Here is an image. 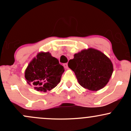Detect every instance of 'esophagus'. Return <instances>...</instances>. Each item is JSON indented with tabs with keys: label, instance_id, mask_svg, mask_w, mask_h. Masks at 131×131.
I'll return each instance as SVG.
<instances>
[{
	"label": "esophagus",
	"instance_id": "1",
	"mask_svg": "<svg viewBox=\"0 0 131 131\" xmlns=\"http://www.w3.org/2000/svg\"><path fill=\"white\" fill-rule=\"evenodd\" d=\"M63 67H64V68L67 69L68 68V64L67 63H64L63 64Z\"/></svg>",
	"mask_w": 131,
	"mask_h": 131
}]
</instances>
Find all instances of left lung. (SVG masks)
Instances as JSON below:
<instances>
[{"instance_id": "obj_1", "label": "left lung", "mask_w": 131, "mask_h": 131, "mask_svg": "<svg viewBox=\"0 0 131 131\" xmlns=\"http://www.w3.org/2000/svg\"><path fill=\"white\" fill-rule=\"evenodd\" d=\"M69 62L68 67L74 72L79 84L90 91H97L104 88L113 71L110 60L94 49L75 54Z\"/></svg>"}]
</instances>
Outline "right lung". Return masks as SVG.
<instances>
[{
  "mask_svg": "<svg viewBox=\"0 0 131 131\" xmlns=\"http://www.w3.org/2000/svg\"><path fill=\"white\" fill-rule=\"evenodd\" d=\"M64 68L49 52L37 54L25 71L28 84H33L37 91L47 92L60 82Z\"/></svg>",
  "mask_w": 131,
  "mask_h": 131,
  "instance_id": "1",
  "label": "right lung"
}]
</instances>
